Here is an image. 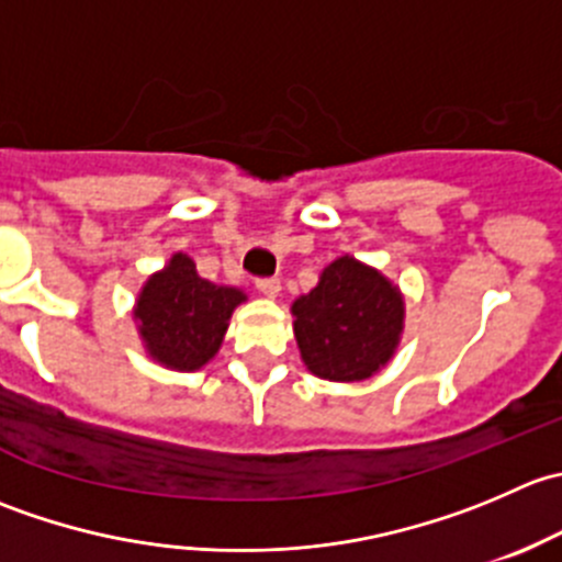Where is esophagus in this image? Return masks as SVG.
<instances>
[{
    "mask_svg": "<svg viewBox=\"0 0 562 562\" xmlns=\"http://www.w3.org/2000/svg\"><path fill=\"white\" fill-rule=\"evenodd\" d=\"M255 288H258L263 296L274 299V296H280L282 285H280V280H277V277H260V280H255Z\"/></svg>",
    "mask_w": 562,
    "mask_h": 562,
    "instance_id": "1",
    "label": "esophagus"
}]
</instances>
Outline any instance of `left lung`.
I'll use <instances>...</instances> for the list:
<instances>
[{
  "label": "left lung",
  "instance_id": "1",
  "mask_svg": "<svg viewBox=\"0 0 562 562\" xmlns=\"http://www.w3.org/2000/svg\"><path fill=\"white\" fill-rule=\"evenodd\" d=\"M291 313L307 370L337 383L367 381L381 372L405 326L400 288L350 255L328 263L313 291L293 302Z\"/></svg>",
  "mask_w": 562,
  "mask_h": 562
}]
</instances>
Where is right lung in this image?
Listing matches in <instances>:
<instances>
[{"instance_id":"1","label":"right lung","mask_w":562,"mask_h":562,"mask_svg":"<svg viewBox=\"0 0 562 562\" xmlns=\"http://www.w3.org/2000/svg\"><path fill=\"white\" fill-rule=\"evenodd\" d=\"M241 302H247L245 291L203 280L195 260L176 252L140 288L133 315L151 359L168 370L195 372L214 359Z\"/></svg>"}]
</instances>
